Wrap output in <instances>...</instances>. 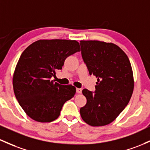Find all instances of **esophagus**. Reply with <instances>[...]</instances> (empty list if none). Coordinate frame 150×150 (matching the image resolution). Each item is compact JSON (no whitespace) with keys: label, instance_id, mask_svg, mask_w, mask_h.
I'll list each match as a JSON object with an SVG mask.
<instances>
[{"label":"esophagus","instance_id":"obj_1","mask_svg":"<svg viewBox=\"0 0 150 150\" xmlns=\"http://www.w3.org/2000/svg\"><path fill=\"white\" fill-rule=\"evenodd\" d=\"M76 92L78 93H79V94L81 93H82V89L81 88H77L76 89Z\"/></svg>","mask_w":150,"mask_h":150}]
</instances>
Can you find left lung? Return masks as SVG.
Here are the masks:
<instances>
[{
	"mask_svg": "<svg viewBox=\"0 0 150 150\" xmlns=\"http://www.w3.org/2000/svg\"><path fill=\"white\" fill-rule=\"evenodd\" d=\"M81 54L90 75L98 78L95 92L83 89L87 103L81 117L91 126L114 121L129 102L134 79L129 58L120 47L98 40H81Z\"/></svg>",
	"mask_w": 150,
	"mask_h": 150,
	"instance_id": "8db88e82",
	"label": "left lung"
}]
</instances>
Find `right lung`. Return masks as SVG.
Returning <instances> with one entry per match:
<instances>
[{
	"label": "right lung",
	"instance_id": "right-lung-1",
	"mask_svg": "<svg viewBox=\"0 0 150 150\" xmlns=\"http://www.w3.org/2000/svg\"><path fill=\"white\" fill-rule=\"evenodd\" d=\"M79 51L76 40L56 39L38 40L23 52L13 85L16 99L30 117L40 122L55 120L64 103L73 98L75 87L54 83L51 78L67 57Z\"/></svg>",
	"mask_w": 150,
	"mask_h": 150
}]
</instances>
